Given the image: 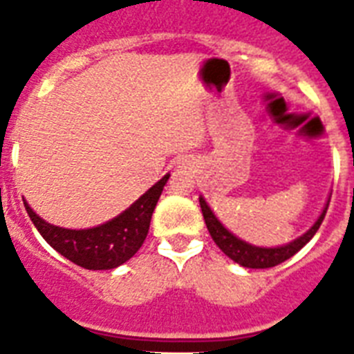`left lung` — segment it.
Returning <instances> with one entry per match:
<instances>
[{"label":"left lung","mask_w":354,"mask_h":354,"mask_svg":"<svg viewBox=\"0 0 354 354\" xmlns=\"http://www.w3.org/2000/svg\"><path fill=\"white\" fill-rule=\"evenodd\" d=\"M200 207H202V215H204L205 226L209 230L211 239L215 241L216 246L221 248L227 257L233 259V261L241 264V266H246V268H272V266H277V264L285 263L286 259H290L292 255H296V253L299 252L314 235H316V232H318L319 226H322V222H324L329 204L325 205L324 213L319 215L316 224H314L305 235H301L294 242L281 248L252 246V244H248V242L236 239L235 235H232V233L227 232L226 227L218 222V218L213 215V211L209 209V205L205 204V200L202 198V196H200Z\"/></svg>","instance_id":"1"}]
</instances>
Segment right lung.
<instances>
[{"mask_svg": "<svg viewBox=\"0 0 354 354\" xmlns=\"http://www.w3.org/2000/svg\"><path fill=\"white\" fill-rule=\"evenodd\" d=\"M169 176L171 174H165L113 221L90 230H66L47 224L27 202L24 204L36 230L60 255L86 270H112L133 257L145 242L150 218Z\"/></svg>", "mask_w": 354, "mask_h": 354, "instance_id": "obj_1", "label": "right lung"}]
</instances>
